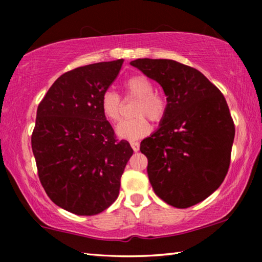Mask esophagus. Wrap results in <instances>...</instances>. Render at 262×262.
Instances as JSON below:
<instances>
[{"label": "esophagus", "instance_id": "34e87169", "mask_svg": "<svg viewBox=\"0 0 262 262\" xmlns=\"http://www.w3.org/2000/svg\"><path fill=\"white\" fill-rule=\"evenodd\" d=\"M130 145H132V148H133V150H134L135 152L139 151V150H140V143H139V142H130Z\"/></svg>", "mask_w": 262, "mask_h": 262}]
</instances>
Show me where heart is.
<instances>
[{"label": "heart", "mask_w": 262, "mask_h": 262, "mask_svg": "<svg viewBox=\"0 0 262 262\" xmlns=\"http://www.w3.org/2000/svg\"><path fill=\"white\" fill-rule=\"evenodd\" d=\"M127 97L136 98L133 108L134 118L123 120L117 127L118 135L122 139L134 141L147 136L151 127L147 117L154 122L162 121L166 114L167 101L161 92L154 90V84L144 75H133L123 82ZM101 112L110 121L117 122L121 118L122 101L114 91H105L100 99Z\"/></svg>", "instance_id": "1"}]
</instances>
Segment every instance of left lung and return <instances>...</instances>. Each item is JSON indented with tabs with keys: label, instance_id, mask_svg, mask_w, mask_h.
Here are the masks:
<instances>
[{
	"label": "left lung",
	"instance_id": "8db88e82",
	"mask_svg": "<svg viewBox=\"0 0 262 262\" xmlns=\"http://www.w3.org/2000/svg\"><path fill=\"white\" fill-rule=\"evenodd\" d=\"M130 64L161 84L167 97L159 128L141 142L150 184L167 205H196L228 173L234 123L227 100L205 75L180 62L137 59Z\"/></svg>",
	"mask_w": 262,
	"mask_h": 262
}]
</instances>
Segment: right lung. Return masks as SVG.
I'll return each instance as SVG.
<instances>
[{
  "instance_id": "right-lung-1",
  "label": "right lung",
  "mask_w": 262,
  "mask_h": 262,
  "mask_svg": "<svg viewBox=\"0 0 262 262\" xmlns=\"http://www.w3.org/2000/svg\"><path fill=\"white\" fill-rule=\"evenodd\" d=\"M123 60L75 68L53 83L37 110L31 136L39 180L56 206L92 216L112 205L133 149L119 141L100 99Z\"/></svg>"
}]
</instances>
